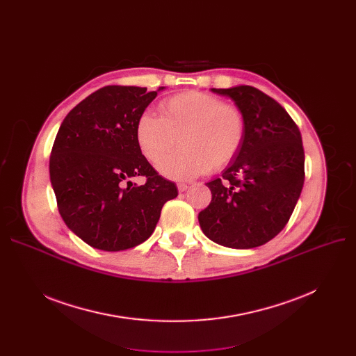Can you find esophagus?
<instances>
[{
    "label": "esophagus",
    "mask_w": 356,
    "mask_h": 356,
    "mask_svg": "<svg viewBox=\"0 0 356 356\" xmlns=\"http://www.w3.org/2000/svg\"><path fill=\"white\" fill-rule=\"evenodd\" d=\"M177 189H179V192H186V191L189 189V186L186 184V183H179L177 184Z\"/></svg>",
    "instance_id": "1"
}]
</instances>
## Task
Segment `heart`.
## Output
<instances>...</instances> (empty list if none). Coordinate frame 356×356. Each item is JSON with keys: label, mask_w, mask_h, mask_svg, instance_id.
I'll list each match as a JSON object with an SVG mask.
<instances>
[{"label": "heart", "mask_w": 356, "mask_h": 356, "mask_svg": "<svg viewBox=\"0 0 356 356\" xmlns=\"http://www.w3.org/2000/svg\"><path fill=\"white\" fill-rule=\"evenodd\" d=\"M160 117L149 112L136 122V141L141 154L159 164L176 144L177 153L160 164V173L172 180H191L227 167L245 140L242 111L203 92H184L159 105Z\"/></svg>", "instance_id": "b5f03b06"}]
</instances>
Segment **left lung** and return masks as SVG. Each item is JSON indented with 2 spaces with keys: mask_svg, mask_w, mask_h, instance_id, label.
Wrapping results in <instances>:
<instances>
[{
  "mask_svg": "<svg viewBox=\"0 0 356 356\" xmlns=\"http://www.w3.org/2000/svg\"><path fill=\"white\" fill-rule=\"evenodd\" d=\"M231 98L245 117L236 157L208 181L212 202L199 213L203 234L219 245L250 250L273 239L289 222L305 183L302 134L287 111L248 85L211 89Z\"/></svg>",
  "mask_w": 356,
  "mask_h": 356,
  "instance_id": "left-lung-1",
  "label": "left lung"
}]
</instances>
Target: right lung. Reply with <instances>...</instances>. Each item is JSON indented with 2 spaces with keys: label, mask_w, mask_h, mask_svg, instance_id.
I'll list each match as a JSON object with an SVG mask.
<instances>
[{
  "label": "right lung",
  "mask_w": 356,
  "mask_h": 356,
  "mask_svg": "<svg viewBox=\"0 0 356 356\" xmlns=\"http://www.w3.org/2000/svg\"><path fill=\"white\" fill-rule=\"evenodd\" d=\"M111 85L90 93L63 120L50 156V181L67 228L88 245L124 251L149 238L176 184L141 154L136 122L156 97ZM144 175V185L130 179Z\"/></svg>",
  "instance_id": "obj_1"
}]
</instances>
